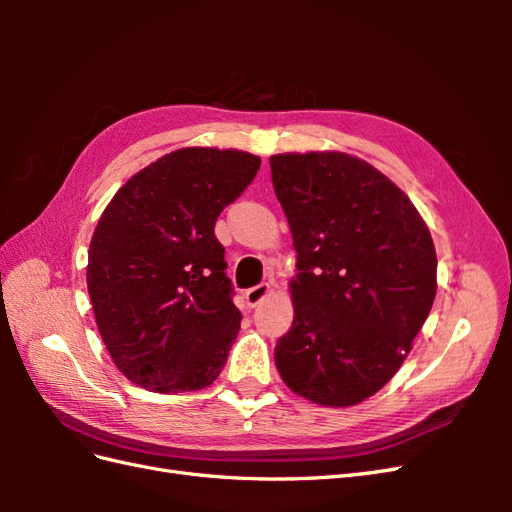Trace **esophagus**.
Wrapping results in <instances>:
<instances>
[{
    "label": "esophagus",
    "instance_id": "esophagus-1",
    "mask_svg": "<svg viewBox=\"0 0 512 512\" xmlns=\"http://www.w3.org/2000/svg\"><path fill=\"white\" fill-rule=\"evenodd\" d=\"M269 292H271V286H269V284H258V286L250 288V290H245V303L250 305V307H256L262 299L267 297Z\"/></svg>",
    "mask_w": 512,
    "mask_h": 512
}]
</instances>
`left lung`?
<instances>
[{"label": "left lung", "instance_id": "1", "mask_svg": "<svg viewBox=\"0 0 512 512\" xmlns=\"http://www.w3.org/2000/svg\"><path fill=\"white\" fill-rule=\"evenodd\" d=\"M269 162L299 269L277 371L314 404H361L397 374L431 312V232L410 198L361 158L307 151Z\"/></svg>", "mask_w": 512, "mask_h": 512}]
</instances>
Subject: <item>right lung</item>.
<instances>
[{"mask_svg": "<svg viewBox=\"0 0 512 512\" xmlns=\"http://www.w3.org/2000/svg\"><path fill=\"white\" fill-rule=\"evenodd\" d=\"M260 158L183 147L138 170L100 215L87 290L117 369L153 393L198 391L220 376L241 329L215 220Z\"/></svg>", "mask_w": 512, "mask_h": 512, "instance_id": "right-lung-1", "label": "right lung"}]
</instances>
